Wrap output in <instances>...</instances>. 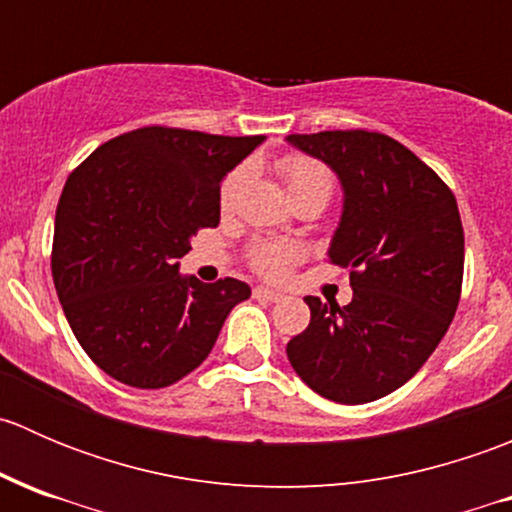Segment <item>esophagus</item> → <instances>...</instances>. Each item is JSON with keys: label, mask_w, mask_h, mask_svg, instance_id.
I'll return each mask as SVG.
<instances>
[{"label": "esophagus", "mask_w": 512, "mask_h": 512, "mask_svg": "<svg viewBox=\"0 0 512 512\" xmlns=\"http://www.w3.org/2000/svg\"><path fill=\"white\" fill-rule=\"evenodd\" d=\"M255 297L265 299V302H280L285 294L277 292V289H270V287H255Z\"/></svg>", "instance_id": "1"}]
</instances>
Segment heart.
<instances>
[{
	"mask_svg": "<svg viewBox=\"0 0 512 512\" xmlns=\"http://www.w3.org/2000/svg\"><path fill=\"white\" fill-rule=\"evenodd\" d=\"M280 173L282 178H285L292 198H299V195L307 193H322L327 195V198L332 195V170L324 163H319V160L307 156H287L280 160ZM242 178H245V170L242 168L230 170L223 178V185H220V205H223V210H227L235 203V195L237 190H240ZM297 257L299 247L294 245V242L282 240H260L250 247V252H247L250 265L265 277H282L287 272V267L292 265Z\"/></svg>",
	"mask_w": 512,
	"mask_h": 512,
	"instance_id": "1",
	"label": "heart"
}]
</instances>
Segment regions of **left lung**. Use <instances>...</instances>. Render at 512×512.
Returning <instances> with one entry per match:
<instances>
[{
  "label": "left lung",
  "mask_w": 512,
  "mask_h": 512,
  "mask_svg": "<svg viewBox=\"0 0 512 512\" xmlns=\"http://www.w3.org/2000/svg\"><path fill=\"white\" fill-rule=\"evenodd\" d=\"M344 188L329 262L349 267L347 307L304 297L309 327L289 339L299 379L337 404H369L404 386L451 327L463 285V225L451 188L376 131L292 133Z\"/></svg>",
  "instance_id": "obj_1"
}]
</instances>
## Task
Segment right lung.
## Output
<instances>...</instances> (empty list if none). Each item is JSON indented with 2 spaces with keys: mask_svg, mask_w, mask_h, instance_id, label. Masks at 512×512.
Wrapping results in <instances>:
<instances>
[{
  "mask_svg": "<svg viewBox=\"0 0 512 512\" xmlns=\"http://www.w3.org/2000/svg\"><path fill=\"white\" fill-rule=\"evenodd\" d=\"M262 141L146 126L98 146L69 175L51 275L71 332L108 376L136 389L175 384L250 297L232 277H183L178 260L195 232L218 227L220 180Z\"/></svg>",
  "mask_w": 512,
  "mask_h": 512,
  "instance_id": "obj_1",
  "label": "right lung"
}]
</instances>
